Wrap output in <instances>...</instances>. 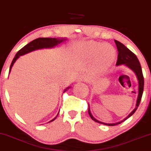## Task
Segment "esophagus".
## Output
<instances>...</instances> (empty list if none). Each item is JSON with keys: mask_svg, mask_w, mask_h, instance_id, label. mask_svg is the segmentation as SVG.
<instances>
[{"mask_svg": "<svg viewBox=\"0 0 151 151\" xmlns=\"http://www.w3.org/2000/svg\"><path fill=\"white\" fill-rule=\"evenodd\" d=\"M88 80V77L84 74H80L78 76L77 81L78 82H84V81Z\"/></svg>", "mask_w": 151, "mask_h": 151, "instance_id": "34e87169", "label": "esophagus"}]
</instances>
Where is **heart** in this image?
<instances>
[{
    "label": "heart",
    "mask_w": 151,
    "mask_h": 151,
    "mask_svg": "<svg viewBox=\"0 0 151 151\" xmlns=\"http://www.w3.org/2000/svg\"><path fill=\"white\" fill-rule=\"evenodd\" d=\"M84 52L88 57L97 58L103 69L110 66L116 57V51L112 46L94 41H89L85 44Z\"/></svg>",
    "instance_id": "obj_1"
}]
</instances>
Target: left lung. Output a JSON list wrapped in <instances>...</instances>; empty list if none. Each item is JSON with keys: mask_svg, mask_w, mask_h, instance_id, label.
Returning a JSON list of instances; mask_svg holds the SVG:
<instances>
[{"mask_svg": "<svg viewBox=\"0 0 151 151\" xmlns=\"http://www.w3.org/2000/svg\"><path fill=\"white\" fill-rule=\"evenodd\" d=\"M114 42L116 43V45L118 52H119L116 65L117 66H119V65H125L126 66H127L129 68L132 69V70L134 72L135 75H136L137 80H138L139 88H138V96H137L136 106H135V109L129 114L128 115V116H127L125 119L123 120V121L118 122V123H103V122L97 121V120L95 119V118L93 116V115L91 114L90 108H89V106H88V112L92 120H93L94 121L97 122V123L104 124L108 126L116 125V124H119L120 123H123V122H124L125 120L127 119L128 118L132 116L135 113V111H136V110L137 109V107L139 106V103H140L141 99H142V96L143 91H144V77L142 74V71L140 63H139L138 59H137V56H135V54L133 53L130 50H129L125 45H124L122 43L119 42V41L114 40Z\"/></svg>", "mask_w": 151, "mask_h": 151, "instance_id": "8db88e82", "label": "left lung"}]
</instances>
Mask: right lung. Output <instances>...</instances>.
Listing matches in <instances>:
<instances>
[{
  "instance_id": "obj_1",
  "label": "right lung",
  "mask_w": 151,
  "mask_h": 151,
  "mask_svg": "<svg viewBox=\"0 0 151 151\" xmlns=\"http://www.w3.org/2000/svg\"><path fill=\"white\" fill-rule=\"evenodd\" d=\"M66 40L65 38H62V39H59V38H37L35 40L32 41L31 42H30L29 43H28L27 45H26L24 47H23L21 50H19L17 53L16 54L15 57L14 58V59L12 60V64H11L10 68H9V73L11 70H12V68L13 67V65L16 62V60L20 56L24 55V54L28 53V52H30L32 51H34V50H39V49H43V48H51V47H54L56 45H57L58 44H60V43H62L63 41H64ZM70 87H68L64 91L63 93H65L67 89H69ZM59 113V112H58ZM58 115V114L57 116ZM57 116L51 120L50 122H52L54 121L57 117Z\"/></svg>"
}]
</instances>
